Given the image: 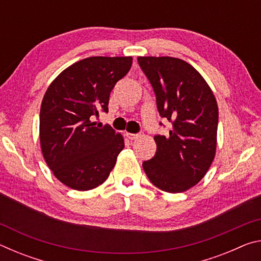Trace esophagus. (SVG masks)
Segmentation results:
<instances>
[{"label": "esophagus", "instance_id": "34e87169", "mask_svg": "<svg viewBox=\"0 0 261 261\" xmlns=\"http://www.w3.org/2000/svg\"><path fill=\"white\" fill-rule=\"evenodd\" d=\"M126 137H127V138H129L130 140H136V139L139 138L140 135H139V134H130V132H126Z\"/></svg>", "mask_w": 261, "mask_h": 261}]
</instances>
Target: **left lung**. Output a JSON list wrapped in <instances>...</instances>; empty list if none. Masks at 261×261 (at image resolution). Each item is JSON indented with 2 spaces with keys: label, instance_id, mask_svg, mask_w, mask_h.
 <instances>
[{
  "label": "left lung",
  "instance_id": "8db88e82",
  "mask_svg": "<svg viewBox=\"0 0 261 261\" xmlns=\"http://www.w3.org/2000/svg\"><path fill=\"white\" fill-rule=\"evenodd\" d=\"M138 63L156 95L161 117L173 123L168 136L154 137L156 153L143 168L162 191L184 192L206 175L216 152L219 109L204 77L170 56H139Z\"/></svg>",
  "mask_w": 261,
  "mask_h": 261
}]
</instances>
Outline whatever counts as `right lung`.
<instances>
[{"label": "right lung", "mask_w": 261, "mask_h": 261, "mask_svg": "<svg viewBox=\"0 0 261 261\" xmlns=\"http://www.w3.org/2000/svg\"><path fill=\"white\" fill-rule=\"evenodd\" d=\"M131 56H93L63 70L43 95L40 145L55 177L87 191L108 178L124 139L112 126H95L99 110L108 112L110 92L129 72Z\"/></svg>", "instance_id": "obj_1"}]
</instances>
